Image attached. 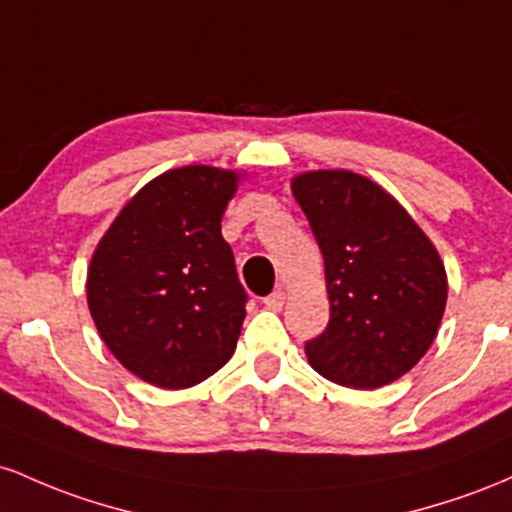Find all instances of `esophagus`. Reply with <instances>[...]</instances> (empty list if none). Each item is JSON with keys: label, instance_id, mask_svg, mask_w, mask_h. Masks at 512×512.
Masks as SVG:
<instances>
[{"label": "esophagus", "instance_id": "34e87169", "mask_svg": "<svg viewBox=\"0 0 512 512\" xmlns=\"http://www.w3.org/2000/svg\"><path fill=\"white\" fill-rule=\"evenodd\" d=\"M263 304H266L268 309H273V312H280V309H283V304H285V292L283 290L271 292L268 297H263Z\"/></svg>", "mask_w": 512, "mask_h": 512}]
</instances>
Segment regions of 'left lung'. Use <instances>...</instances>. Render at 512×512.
<instances>
[{"label":"left lung","instance_id":"left-lung-1","mask_svg":"<svg viewBox=\"0 0 512 512\" xmlns=\"http://www.w3.org/2000/svg\"><path fill=\"white\" fill-rule=\"evenodd\" d=\"M324 256L331 319L304 343L309 365L350 389L399 380L426 355L447 302L438 251L399 203L346 169L292 179Z\"/></svg>","mask_w":512,"mask_h":512}]
</instances>
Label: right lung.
<instances>
[{"label":"right lung","instance_id":"right-lung-1","mask_svg":"<svg viewBox=\"0 0 512 512\" xmlns=\"http://www.w3.org/2000/svg\"><path fill=\"white\" fill-rule=\"evenodd\" d=\"M239 174L195 164L140 188L91 256L86 302L118 363L154 387L186 389L232 358L246 292L222 239Z\"/></svg>","mask_w":512,"mask_h":512}]
</instances>
